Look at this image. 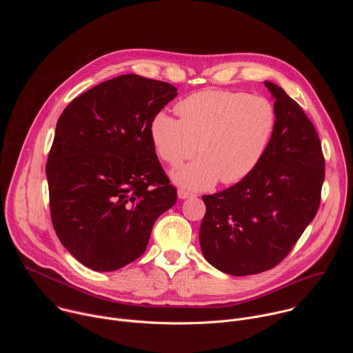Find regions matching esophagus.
I'll list each match as a JSON object with an SVG mask.
<instances>
[{
    "instance_id": "obj_1",
    "label": "esophagus",
    "mask_w": 353,
    "mask_h": 353,
    "mask_svg": "<svg viewBox=\"0 0 353 353\" xmlns=\"http://www.w3.org/2000/svg\"><path fill=\"white\" fill-rule=\"evenodd\" d=\"M177 195H179V198H180V199H187V198H191V196H194L195 194H192V192H190V191H187V190H183V188H180V190L177 191Z\"/></svg>"
}]
</instances>
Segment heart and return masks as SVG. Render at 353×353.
Masks as SVG:
<instances>
[{
  "label": "heart",
  "mask_w": 353,
  "mask_h": 353,
  "mask_svg": "<svg viewBox=\"0 0 353 353\" xmlns=\"http://www.w3.org/2000/svg\"><path fill=\"white\" fill-rule=\"evenodd\" d=\"M180 119L166 112L154 116L149 135L158 155L172 166L194 162L172 173L188 190H207L219 179L234 184L261 162L276 127L274 105L264 96L230 90H203L176 106Z\"/></svg>",
  "instance_id": "obj_1"
}]
</instances>
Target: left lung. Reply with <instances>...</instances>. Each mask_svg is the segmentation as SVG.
<instances>
[{
    "label": "left lung",
    "instance_id": "left-lung-1",
    "mask_svg": "<svg viewBox=\"0 0 353 353\" xmlns=\"http://www.w3.org/2000/svg\"><path fill=\"white\" fill-rule=\"evenodd\" d=\"M276 127L257 168L234 185L203 195L199 228L204 259L234 276L279 264L314 219L324 183V157L306 113L274 82Z\"/></svg>",
    "mask_w": 353,
    "mask_h": 353
}]
</instances>
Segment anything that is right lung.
Listing matches in <instances>:
<instances>
[{"mask_svg":"<svg viewBox=\"0 0 353 353\" xmlns=\"http://www.w3.org/2000/svg\"><path fill=\"white\" fill-rule=\"evenodd\" d=\"M176 86L120 75L60 116L46 176L54 230L85 267L110 272L143 254L155 221L176 204L149 125Z\"/></svg>","mask_w":353,"mask_h":353,"instance_id":"obj_1","label":"right lung"}]
</instances>
